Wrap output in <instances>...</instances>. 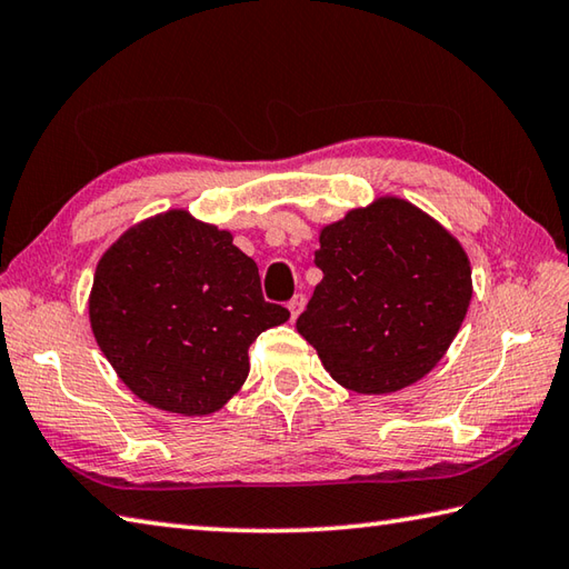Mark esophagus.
<instances>
[{
    "label": "esophagus",
    "instance_id": "34e87169",
    "mask_svg": "<svg viewBox=\"0 0 569 569\" xmlns=\"http://www.w3.org/2000/svg\"><path fill=\"white\" fill-rule=\"evenodd\" d=\"M305 305H307V297L305 295H295L292 299H289V315H292V319H297L299 317V311L305 309Z\"/></svg>",
    "mask_w": 569,
    "mask_h": 569
}]
</instances>
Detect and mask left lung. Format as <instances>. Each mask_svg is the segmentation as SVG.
<instances>
[{
    "label": "left lung",
    "instance_id": "8db88e82",
    "mask_svg": "<svg viewBox=\"0 0 569 569\" xmlns=\"http://www.w3.org/2000/svg\"><path fill=\"white\" fill-rule=\"evenodd\" d=\"M323 272L297 331L343 388L382 396L430 373L471 299L467 252L420 208L380 199L321 230Z\"/></svg>",
    "mask_w": 569,
    "mask_h": 569
}]
</instances>
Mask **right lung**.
I'll return each instance as SVG.
<instances>
[{
    "label": "right lung",
    "mask_w": 569,
    "mask_h": 569,
    "mask_svg": "<svg viewBox=\"0 0 569 569\" xmlns=\"http://www.w3.org/2000/svg\"><path fill=\"white\" fill-rule=\"evenodd\" d=\"M287 319L233 236L187 211L127 230L90 292L92 333L124 386L179 415L223 408L248 378L250 343Z\"/></svg>",
    "instance_id": "add662e5"
}]
</instances>
